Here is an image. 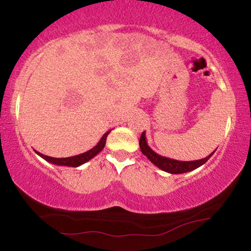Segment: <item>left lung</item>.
I'll use <instances>...</instances> for the list:
<instances>
[{
  "mask_svg": "<svg viewBox=\"0 0 251 251\" xmlns=\"http://www.w3.org/2000/svg\"><path fill=\"white\" fill-rule=\"evenodd\" d=\"M140 148L142 153H143L154 166L160 168V169L163 171H166V173L174 175L189 173V171L197 169V168L203 166V164L213 155V153L216 151V150H214V151H213L208 156H206V158L195 160V161H179V160L166 158V156L158 154V153L153 151V150L149 147L147 142V136H145V132L142 133V135L140 137Z\"/></svg>",
  "mask_w": 251,
  "mask_h": 251,
  "instance_id": "obj_1",
  "label": "left lung"
}]
</instances>
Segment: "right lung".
Masks as SVG:
<instances>
[{
    "instance_id": "right-lung-1",
    "label": "right lung",
    "mask_w": 251,
    "mask_h": 251,
    "mask_svg": "<svg viewBox=\"0 0 251 251\" xmlns=\"http://www.w3.org/2000/svg\"><path fill=\"white\" fill-rule=\"evenodd\" d=\"M110 132H111V129H109L108 132L104 133L102 137L100 138V141L98 142V144H97L96 147H93L91 150H89V151L84 152V153H81V154H77V155H74V156H69V158H53V156L45 155L40 152H37V151H35V152L39 156H42L44 160H46L47 162L53 163V164H55V166H64V167L66 166V167L76 168L78 166H81V164L88 162L89 160L95 158V156L98 154L99 152L102 151L104 145H106V140H107L108 134H109Z\"/></svg>"
}]
</instances>
